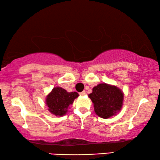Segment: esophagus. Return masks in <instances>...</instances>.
Returning <instances> with one entry per match:
<instances>
[{
  "mask_svg": "<svg viewBox=\"0 0 160 160\" xmlns=\"http://www.w3.org/2000/svg\"><path fill=\"white\" fill-rule=\"evenodd\" d=\"M79 94H80V95H82V96H83V95H85V94H86V92H85V91H82V92H80Z\"/></svg>",
  "mask_w": 160,
  "mask_h": 160,
  "instance_id": "1",
  "label": "esophagus"
}]
</instances>
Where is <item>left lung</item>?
<instances>
[{
    "instance_id": "8db88e82",
    "label": "left lung",
    "mask_w": 160,
    "mask_h": 160,
    "mask_svg": "<svg viewBox=\"0 0 160 160\" xmlns=\"http://www.w3.org/2000/svg\"><path fill=\"white\" fill-rule=\"evenodd\" d=\"M88 96L93 103L95 114L104 119L115 115L123 106V92L114 85L99 84Z\"/></svg>"
}]
</instances>
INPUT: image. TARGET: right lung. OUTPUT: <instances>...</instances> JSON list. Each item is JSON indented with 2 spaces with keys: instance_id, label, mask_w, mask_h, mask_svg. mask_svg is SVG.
<instances>
[{
  "instance_id": "obj_1",
  "label": "right lung",
  "mask_w": 160,
  "mask_h": 160,
  "mask_svg": "<svg viewBox=\"0 0 160 160\" xmlns=\"http://www.w3.org/2000/svg\"><path fill=\"white\" fill-rule=\"evenodd\" d=\"M78 97L76 92H68L65 89L54 88L46 96L45 103L48 111L56 116H63L68 112L69 106L73 103L74 99Z\"/></svg>"
}]
</instances>
